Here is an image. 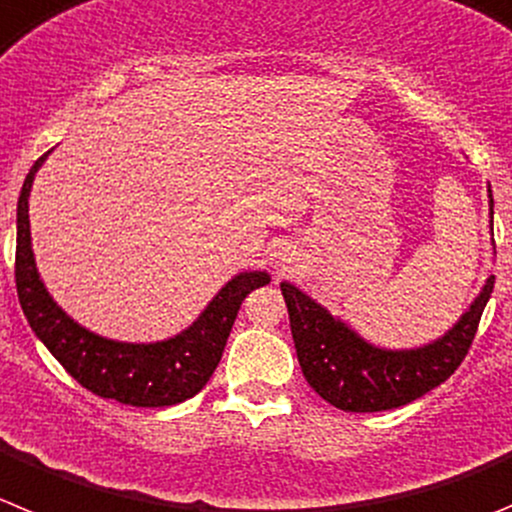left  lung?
I'll list each match as a JSON object with an SVG mask.
<instances>
[{
  "label": "left lung",
  "instance_id": "8db88e82",
  "mask_svg": "<svg viewBox=\"0 0 512 512\" xmlns=\"http://www.w3.org/2000/svg\"><path fill=\"white\" fill-rule=\"evenodd\" d=\"M487 198L492 228L490 187ZM492 284L495 276L490 274L470 309L442 337L409 350L378 348L289 281H281V294L289 309L299 365L309 386L335 409L368 414L416 401L447 381L475 340Z\"/></svg>",
  "mask_w": 512,
  "mask_h": 512
}]
</instances>
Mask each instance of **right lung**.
Listing matches in <instances>:
<instances>
[{"label":"right lung","instance_id":"1","mask_svg":"<svg viewBox=\"0 0 512 512\" xmlns=\"http://www.w3.org/2000/svg\"><path fill=\"white\" fill-rule=\"evenodd\" d=\"M48 154L45 152L32 164L17 200L14 281L32 332L75 381L96 396L142 409L187 401L203 391L218 368L243 299L253 289L269 284L271 276L266 271L236 274L210 299L198 320L167 340L121 342L86 330L50 297L32 253L30 190Z\"/></svg>","mask_w":512,"mask_h":512}]
</instances>
